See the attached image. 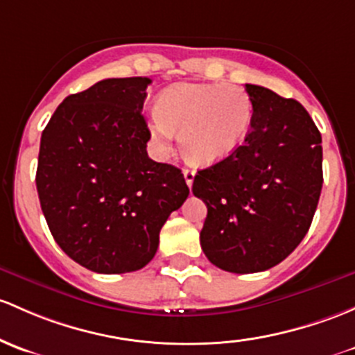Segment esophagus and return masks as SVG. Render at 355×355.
<instances>
[{"label": "esophagus", "instance_id": "obj_1", "mask_svg": "<svg viewBox=\"0 0 355 355\" xmlns=\"http://www.w3.org/2000/svg\"><path fill=\"white\" fill-rule=\"evenodd\" d=\"M184 177H185V182H187L189 187H192L193 177H196V171L189 170V168H185V170H184Z\"/></svg>", "mask_w": 355, "mask_h": 355}]
</instances>
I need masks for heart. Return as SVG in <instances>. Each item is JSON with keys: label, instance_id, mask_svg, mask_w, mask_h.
I'll return each instance as SVG.
<instances>
[{"label": "heart", "instance_id": "b5f03b06", "mask_svg": "<svg viewBox=\"0 0 355 355\" xmlns=\"http://www.w3.org/2000/svg\"><path fill=\"white\" fill-rule=\"evenodd\" d=\"M253 103L234 85L178 83L158 96L149 132L159 151L166 153L175 132L182 151L196 165H214L233 155L248 136Z\"/></svg>", "mask_w": 355, "mask_h": 355}]
</instances>
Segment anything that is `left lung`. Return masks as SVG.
<instances>
[{
	"instance_id": "8db88e82",
	"label": "left lung",
	"mask_w": 355,
	"mask_h": 355,
	"mask_svg": "<svg viewBox=\"0 0 355 355\" xmlns=\"http://www.w3.org/2000/svg\"><path fill=\"white\" fill-rule=\"evenodd\" d=\"M253 121L231 156L197 171L193 196L207 206L200 245L233 274L277 266L311 226L323 185L322 134L293 98L245 85Z\"/></svg>"
}]
</instances>
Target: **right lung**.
<instances>
[{"label": "right lung", "mask_w": 355, "mask_h": 355, "mask_svg": "<svg viewBox=\"0 0 355 355\" xmlns=\"http://www.w3.org/2000/svg\"><path fill=\"white\" fill-rule=\"evenodd\" d=\"M149 78H109L66 96L40 137L35 184L62 252L98 274L151 262L159 230L189 197L177 166L148 156Z\"/></svg>", "instance_id": "add662e5"}]
</instances>
